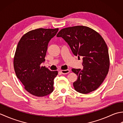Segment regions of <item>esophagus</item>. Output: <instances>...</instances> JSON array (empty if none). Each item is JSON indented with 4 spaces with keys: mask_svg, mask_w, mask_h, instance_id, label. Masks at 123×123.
Here are the masks:
<instances>
[{
    "mask_svg": "<svg viewBox=\"0 0 123 123\" xmlns=\"http://www.w3.org/2000/svg\"><path fill=\"white\" fill-rule=\"evenodd\" d=\"M61 72L63 74H69V73L70 72V70H68H68H61Z\"/></svg>",
    "mask_w": 123,
    "mask_h": 123,
    "instance_id": "1",
    "label": "esophagus"
}]
</instances>
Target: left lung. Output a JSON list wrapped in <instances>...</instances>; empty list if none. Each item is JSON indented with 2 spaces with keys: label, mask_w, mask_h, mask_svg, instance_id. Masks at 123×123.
<instances>
[{
  "label": "left lung",
  "mask_w": 123,
  "mask_h": 123,
  "mask_svg": "<svg viewBox=\"0 0 123 123\" xmlns=\"http://www.w3.org/2000/svg\"><path fill=\"white\" fill-rule=\"evenodd\" d=\"M56 36L66 41L74 55L83 57V69H72L78 76L74 89L83 94L96 90L105 80L110 65L108 48L102 36L85 26L63 28Z\"/></svg>",
  "instance_id": "left-lung-1"
}]
</instances>
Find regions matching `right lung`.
Masks as SVG:
<instances>
[{"instance_id": "1", "label": "right lung", "mask_w": 123, "mask_h": 123, "mask_svg": "<svg viewBox=\"0 0 123 123\" xmlns=\"http://www.w3.org/2000/svg\"><path fill=\"white\" fill-rule=\"evenodd\" d=\"M59 28H38L26 33L16 49L14 67L18 79L25 89L37 97L49 95L53 91L54 79L58 74L41 66L45 61L48 43Z\"/></svg>"}]
</instances>
